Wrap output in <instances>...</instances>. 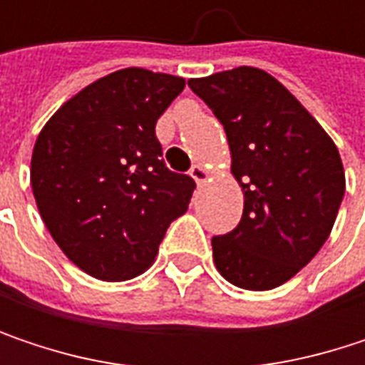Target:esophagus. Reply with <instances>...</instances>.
Masks as SVG:
<instances>
[{
	"label": "esophagus",
	"mask_w": 365,
	"mask_h": 365,
	"mask_svg": "<svg viewBox=\"0 0 365 365\" xmlns=\"http://www.w3.org/2000/svg\"><path fill=\"white\" fill-rule=\"evenodd\" d=\"M190 175H192V180H194V182L200 185V183L207 182V178H209V171H207L202 165H194V167L190 169Z\"/></svg>",
	"instance_id": "1"
}]
</instances>
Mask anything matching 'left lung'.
<instances>
[{"label":"left lung","mask_w":365,"mask_h":365,"mask_svg":"<svg viewBox=\"0 0 365 365\" xmlns=\"http://www.w3.org/2000/svg\"><path fill=\"white\" fill-rule=\"evenodd\" d=\"M224 124L245 205L213 237L220 274L237 287L283 285L328 241L344 196L340 154L322 124L270 73L237 67L187 80Z\"/></svg>","instance_id":"1"}]
</instances>
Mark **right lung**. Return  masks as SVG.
<instances>
[{"instance_id": "add662e5", "label": "right lung", "mask_w": 365, "mask_h": 365, "mask_svg": "<svg viewBox=\"0 0 365 365\" xmlns=\"http://www.w3.org/2000/svg\"><path fill=\"white\" fill-rule=\"evenodd\" d=\"M185 80L128 67L71 97L31 156L39 215L78 268L101 281L141 274L196 187L167 169L156 122Z\"/></svg>"}]
</instances>
